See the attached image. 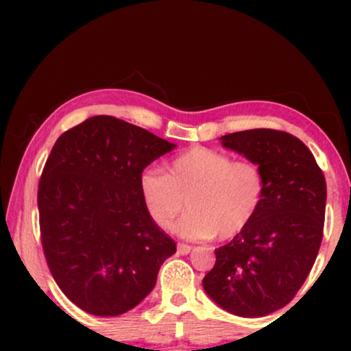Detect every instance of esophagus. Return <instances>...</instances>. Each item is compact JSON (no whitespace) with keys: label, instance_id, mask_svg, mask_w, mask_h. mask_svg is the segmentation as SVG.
<instances>
[{"label":"esophagus","instance_id":"1","mask_svg":"<svg viewBox=\"0 0 351 351\" xmlns=\"http://www.w3.org/2000/svg\"><path fill=\"white\" fill-rule=\"evenodd\" d=\"M191 245L189 244H178V254H181V256H186V254L191 252Z\"/></svg>","mask_w":351,"mask_h":351}]
</instances>
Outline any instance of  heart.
Listing matches in <instances>:
<instances>
[{"mask_svg":"<svg viewBox=\"0 0 351 351\" xmlns=\"http://www.w3.org/2000/svg\"><path fill=\"white\" fill-rule=\"evenodd\" d=\"M140 196L153 223L170 229L181 209L189 211L175 224L184 239L226 241L241 234L259 213L265 196L264 173L256 163L232 158L206 147L180 153L167 175L147 168L138 180Z\"/></svg>","mask_w":351,"mask_h":351,"instance_id":"1","label":"heart"}]
</instances>
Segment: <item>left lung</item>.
<instances>
[{
    "mask_svg": "<svg viewBox=\"0 0 351 351\" xmlns=\"http://www.w3.org/2000/svg\"><path fill=\"white\" fill-rule=\"evenodd\" d=\"M219 140L263 170L265 196L252 223L216 249L203 287L229 313L264 317L293 299L315 263L327 183L312 152L291 134L254 128Z\"/></svg>",
    "mask_w": 351,
    "mask_h": 351,
    "instance_id": "8db88e82",
    "label": "left lung"
}]
</instances>
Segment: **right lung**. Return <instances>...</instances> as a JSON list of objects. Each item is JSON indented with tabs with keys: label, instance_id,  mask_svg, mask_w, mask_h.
<instances>
[{
	"label": "right lung",
	"instance_id": "add662e5",
	"mask_svg": "<svg viewBox=\"0 0 351 351\" xmlns=\"http://www.w3.org/2000/svg\"><path fill=\"white\" fill-rule=\"evenodd\" d=\"M175 147L110 115L90 117L52 147L38 189L43 249L56 284L84 312L136 307L176 252L138 188L145 168Z\"/></svg>",
	"mask_w": 351,
	"mask_h": 351
}]
</instances>
